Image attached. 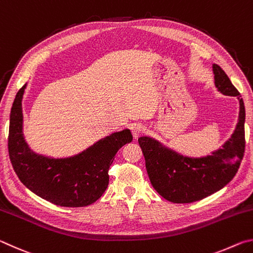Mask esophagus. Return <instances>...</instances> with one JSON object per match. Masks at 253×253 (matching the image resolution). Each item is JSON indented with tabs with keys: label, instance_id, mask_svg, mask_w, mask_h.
<instances>
[{
	"label": "esophagus",
	"instance_id": "obj_1",
	"mask_svg": "<svg viewBox=\"0 0 253 253\" xmlns=\"http://www.w3.org/2000/svg\"><path fill=\"white\" fill-rule=\"evenodd\" d=\"M131 132H132V136L135 137V138H137L139 135H142L143 132L146 130V127H145L143 124H139V123H136V124H132L131 127Z\"/></svg>",
	"mask_w": 253,
	"mask_h": 253
}]
</instances>
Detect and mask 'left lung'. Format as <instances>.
Segmentation results:
<instances>
[{"mask_svg":"<svg viewBox=\"0 0 253 253\" xmlns=\"http://www.w3.org/2000/svg\"><path fill=\"white\" fill-rule=\"evenodd\" d=\"M217 90L237 96L240 102L239 122L229 140L212 155L192 158L179 155L147 136L138 138L148 177L157 193L173 203H192L215 193L237 174L245 154L246 109L237 90L222 68L213 65Z\"/></svg>","mask_w":253,"mask_h":253,"instance_id":"8db88e82","label":"left lung"}]
</instances>
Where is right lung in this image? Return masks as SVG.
<instances>
[{
	"label": "right lung",
	"instance_id": "obj_1",
	"mask_svg": "<svg viewBox=\"0 0 253 253\" xmlns=\"http://www.w3.org/2000/svg\"><path fill=\"white\" fill-rule=\"evenodd\" d=\"M25 85L16 93L10 114L7 147L14 172L30 191L55 205L81 208L96 202L108 186V169L118 149L132 140L130 130L113 132L72 157L38 155L22 134Z\"/></svg>",
	"mask_w": 253,
	"mask_h": 253
}]
</instances>
